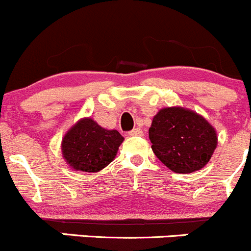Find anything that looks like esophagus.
I'll list each match as a JSON object with an SVG mask.
<instances>
[{
  "mask_svg": "<svg viewBox=\"0 0 251 251\" xmlns=\"http://www.w3.org/2000/svg\"><path fill=\"white\" fill-rule=\"evenodd\" d=\"M128 135L130 136H133V137H135V136H137V137H142V136H143V131L141 130V128H133V130H131L130 132H128Z\"/></svg>",
  "mask_w": 251,
  "mask_h": 251,
  "instance_id": "34e87169",
  "label": "esophagus"
}]
</instances>
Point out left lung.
Segmentation results:
<instances>
[{
    "label": "left lung",
    "mask_w": 251,
    "mask_h": 251,
    "mask_svg": "<svg viewBox=\"0 0 251 251\" xmlns=\"http://www.w3.org/2000/svg\"><path fill=\"white\" fill-rule=\"evenodd\" d=\"M149 140L156 158L177 174L203 169L217 147L214 126L196 111L182 107L159 110L151 121Z\"/></svg>",
    "instance_id": "left-lung-1"
}]
</instances>
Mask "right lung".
I'll return each instance as SVG.
<instances>
[{
    "instance_id": "right-lung-1",
    "label": "right lung",
    "mask_w": 251,
    "mask_h": 251,
    "mask_svg": "<svg viewBox=\"0 0 251 251\" xmlns=\"http://www.w3.org/2000/svg\"><path fill=\"white\" fill-rule=\"evenodd\" d=\"M123 141L116 130H107L91 118H83L65 133L63 158L73 170L98 173L114 160Z\"/></svg>"
}]
</instances>
